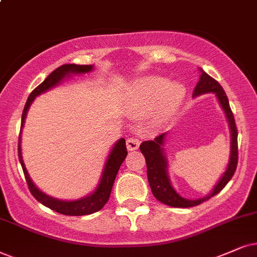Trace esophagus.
I'll list each match as a JSON object with an SVG mask.
<instances>
[{
  "label": "esophagus",
  "instance_id": "34e87169",
  "mask_svg": "<svg viewBox=\"0 0 257 257\" xmlns=\"http://www.w3.org/2000/svg\"><path fill=\"white\" fill-rule=\"evenodd\" d=\"M140 146V141L136 138H129L126 140V148L128 151H136Z\"/></svg>",
  "mask_w": 257,
  "mask_h": 257
}]
</instances>
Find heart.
<instances>
[{
	"mask_svg": "<svg viewBox=\"0 0 257 257\" xmlns=\"http://www.w3.org/2000/svg\"><path fill=\"white\" fill-rule=\"evenodd\" d=\"M184 95V87L179 84H171L165 78L149 77L133 86L129 103L134 111H146L159 104V111L164 116L179 106Z\"/></svg>",
	"mask_w": 257,
	"mask_h": 257,
	"instance_id": "obj_1",
	"label": "heart"
}]
</instances>
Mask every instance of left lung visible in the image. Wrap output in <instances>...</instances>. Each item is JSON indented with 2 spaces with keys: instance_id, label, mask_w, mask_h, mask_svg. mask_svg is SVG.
<instances>
[{
  "instance_id": "obj_1",
  "label": "left lung",
  "mask_w": 257,
  "mask_h": 257,
  "mask_svg": "<svg viewBox=\"0 0 257 257\" xmlns=\"http://www.w3.org/2000/svg\"><path fill=\"white\" fill-rule=\"evenodd\" d=\"M200 72L201 74L199 82H198L196 87H194L193 97L209 92L216 93L217 98L219 100V104L222 105L224 112L226 115V118H228L230 133H231V153H230L229 164L228 167H226V171L224 172L222 178L216 184V186L213 187V190L211 191L210 194L196 200L185 199V198L175 192L173 186L171 185L170 178H168L167 159L165 157L164 148H162L166 134L157 136L153 141L142 142L140 145V151L145 155L146 164H147V178L149 186L152 188L153 196L157 198L159 201L166 204L168 206L192 207L199 205V204L204 203V201L210 199L213 196H216L217 193H219L225 187V185L229 183L232 175L235 174L237 161H238V146H237V135L238 134H237V126L235 123V118H233V113L231 109H230L228 97H226L223 87L220 86V84L217 80L213 79L212 77H210L203 70H200Z\"/></svg>"
}]
</instances>
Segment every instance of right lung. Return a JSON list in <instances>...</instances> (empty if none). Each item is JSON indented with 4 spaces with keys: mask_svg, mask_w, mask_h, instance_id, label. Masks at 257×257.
Segmentation results:
<instances>
[{
    "mask_svg": "<svg viewBox=\"0 0 257 257\" xmlns=\"http://www.w3.org/2000/svg\"><path fill=\"white\" fill-rule=\"evenodd\" d=\"M93 66L92 65H76V64H65L61 65V66L58 67L52 72L50 76H48L46 79L42 82L40 85L35 87V89L32 91L31 95H29L27 102H26V105L24 108V112H22L21 117V131L22 126H24L25 118L27 116V111L31 106L32 102H33L34 98L37 96L40 95L42 92H46L47 90L52 89L56 85H58L64 78L70 77L71 74H80V73H87L90 71H92ZM21 131H20V136H19V160H20V164L22 166V170H24L26 181H27L28 188L31 191V193L33 194V197L38 201H40L42 205L50 207L51 210L56 211L58 213H61V215L66 216H85L90 215V213L97 212L102 209L103 206L105 205L106 201L109 200L110 193H111V188L113 185V181H115L116 175H117V172L121 167L122 162L124 161V159L128 154L125 147V140L119 139L117 142H116L113 148L110 152L108 160H106L104 165V170L102 172V177H100L99 184L97 185L96 190L93 191L92 193L89 194V196L82 198V199L77 200H60L56 199V198L47 196L46 193H44L42 191L39 190V188L35 186L32 181L31 178H29V174L27 170H26L24 160H22V153H21Z\"/></svg>",
    "mask_w": 257,
    "mask_h": 257,
    "instance_id": "1",
    "label": "right lung"
}]
</instances>
